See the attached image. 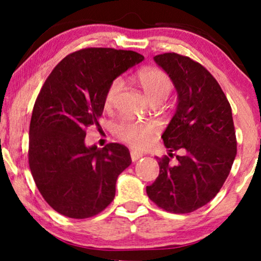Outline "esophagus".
Wrapping results in <instances>:
<instances>
[{
  "label": "esophagus",
  "instance_id": "esophagus-1",
  "mask_svg": "<svg viewBox=\"0 0 261 261\" xmlns=\"http://www.w3.org/2000/svg\"><path fill=\"white\" fill-rule=\"evenodd\" d=\"M130 155H131V161L133 162H136L137 160H140L141 157H142V153H140V152H136V151H131V153H130Z\"/></svg>",
  "mask_w": 261,
  "mask_h": 261
}]
</instances>
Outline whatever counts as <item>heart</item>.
<instances>
[{"label": "heart", "mask_w": 261, "mask_h": 261, "mask_svg": "<svg viewBox=\"0 0 261 261\" xmlns=\"http://www.w3.org/2000/svg\"><path fill=\"white\" fill-rule=\"evenodd\" d=\"M136 82L145 92L147 99L152 104H161L168 98L173 91V81L168 73L155 67L142 68L136 73ZM121 89V80L115 79L108 86L104 94V106L112 108L119 92ZM116 136L122 142L127 143L131 147L143 148L151 143L155 128L153 125L146 122H135L124 120L115 125Z\"/></svg>", "instance_id": "heart-1"}]
</instances>
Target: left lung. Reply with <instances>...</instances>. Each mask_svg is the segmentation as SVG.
Segmentation results:
<instances>
[{"label": "left lung", "mask_w": 261, "mask_h": 261, "mask_svg": "<svg viewBox=\"0 0 261 261\" xmlns=\"http://www.w3.org/2000/svg\"><path fill=\"white\" fill-rule=\"evenodd\" d=\"M178 91V108L162 135L169 155L158 158L160 174L146 188L158 207L189 214L211 201L228 176L237 154L232 109L221 86L199 62L176 53L154 56ZM178 163L172 166L173 151Z\"/></svg>", "instance_id": "1"}]
</instances>
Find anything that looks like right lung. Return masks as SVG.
<instances>
[{
  "instance_id": "add662e5",
  "label": "right lung",
  "mask_w": 261,
  "mask_h": 261,
  "mask_svg": "<svg viewBox=\"0 0 261 261\" xmlns=\"http://www.w3.org/2000/svg\"><path fill=\"white\" fill-rule=\"evenodd\" d=\"M142 60L131 50L86 47L62 59L41 87L29 126L28 162L41 196L59 214L89 218L114 200L130 152L120 143L87 147L86 130L99 126L109 83Z\"/></svg>"
}]
</instances>
